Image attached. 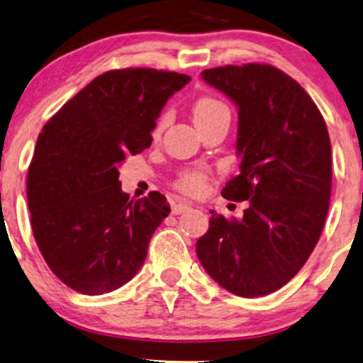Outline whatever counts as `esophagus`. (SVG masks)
Wrapping results in <instances>:
<instances>
[{
    "label": "esophagus",
    "mask_w": 363,
    "mask_h": 363,
    "mask_svg": "<svg viewBox=\"0 0 363 363\" xmlns=\"http://www.w3.org/2000/svg\"><path fill=\"white\" fill-rule=\"evenodd\" d=\"M190 205H186V203H177V205H173L172 208V213L173 215H182V213H186L190 210Z\"/></svg>",
    "instance_id": "1"
}]
</instances>
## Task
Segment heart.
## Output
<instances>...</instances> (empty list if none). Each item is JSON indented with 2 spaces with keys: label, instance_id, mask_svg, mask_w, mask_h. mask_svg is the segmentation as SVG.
I'll return each mask as SVG.
<instances>
[{
  "label": "heart",
  "instance_id": "obj_1",
  "mask_svg": "<svg viewBox=\"0 0 363 363\" xmlns=\"http://www.w3.org/2000/svg\"><path fill=\"white\" fill-rule=\"evenodd\" d=\"M223 116L230 117V108H228L225 102H221L220 99L216 97H210V96L201 97L198 99L195 106H193V118H195L196 125L215 121V118L223 117ZM167 121H168L167 113L158 118L157 127H155L157 133L163 130ZM206 183H208V173L205 170H201V168H188V170H183L180 175H178L175 186L177 190L185 193V195L196 196L205 190Z\"/></svg>",
  "mask_w": 363,
  "mask_h": 363
}]
</instances>
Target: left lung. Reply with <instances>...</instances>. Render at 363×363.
<instances>
[{
  "label": "left lung",
  "instance_id": "left-lung-1",
  "mask_svg": "<svg viewBox=\"0 0 363 363\" xmlns=\"http://www.w3.org/2000/svg\"><path fill=\"white\" fill-rule=\"evenodd\" d=\"M201 77L238 106L240 175L221 195L250 206L241 220L211 211L198 259L233 294H271L301 271L324 230L332 190L325 121L309 94L271 64L205 69Z\"/></svg>",
  "mask_w": 363,
  "mask_h": 363
}]
</instances>
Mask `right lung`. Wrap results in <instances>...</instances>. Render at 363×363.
Masks as SVG:
<instances>
[{
  "label": "right lung",
  "mask_w": 363,
  "mask_h": 363,
  "mask_svg": "<svg viewBox=\"0 0 363 363\" xmlns=\"http://www.w3.org/2000/svg\"><path fill=\"white\" fill-rule=\"evenodd\" d=\"M188 82L170 71L113 69L43 127L28 170L31 228L44 261L71 289L106 294L142 267L170 206L158 191L128 200L118 167L150 147L163 106Z\"/></svg>",
  "instance_id": "right-lung-1"
}]
</instances>
